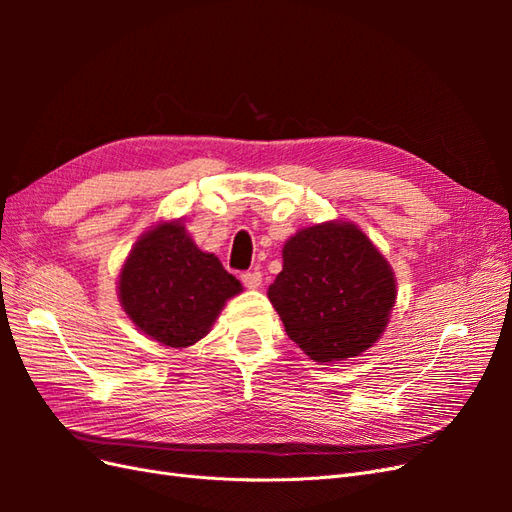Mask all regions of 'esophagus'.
Segmentation results:
<instances>
[{"label": "esophagus", "mask_w": 512, "mask_h": 512, "mask_svg": "<svg viewBox=\"0 0 512 512\" xmlns=\"http://www.w3.org/2000/svg\"><path fill=\"white\" fill-rule=\"evenodd\" d=\"M241 282L245 288L250 290H256L262 286V273L260 271H250V273H243L241 275Z\"/></svg>", "instance_id": "esophagus-1"}]
</instances>
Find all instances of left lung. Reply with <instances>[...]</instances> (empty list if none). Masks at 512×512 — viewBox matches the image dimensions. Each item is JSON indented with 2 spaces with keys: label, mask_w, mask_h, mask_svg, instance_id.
I'll use <instances>...</instances> for the list:
<instances>
[{
  "label": "left lung",
  "mask_w": 512,
  "mask_h": 512,
  "mask_svg": "<svg viewBox=\"0 0 512 512\" xmlns=\"http://www.w3.org/2000/svg\"><path fill=\"white\" fill-rule=\"evenodd\" d=\"M282 258L267 294L309 359L350 361L378 342L397 301V280L359 226L331 220L301 228L284 243Z\"/></svg>",
  "instance_id": "1"
}]
</instances>
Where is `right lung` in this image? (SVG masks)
<instances>
[{
    "mask_svg": "<svg viewBox=\"0 0 512 512\" xmlns=\"http://www.w3.org/2000/svg\"><path fill=\"white\" fill-rule=\"evenodd\" d=\"M239 292L241 282L218 256L200 250L183 218L145 230L117 277L123 312L138 331L168 348L200 342Z\"/></svg>",
    "mask_w": 512,
    "mask_h": 512,
    "instance_id": "obj_1",
    "label": "right lung"
}]
</instances>
